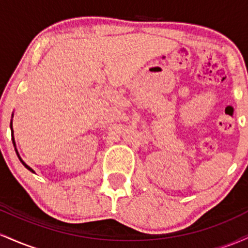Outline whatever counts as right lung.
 Instances as JSON below:
<instances>
[{"label": "right lung", "instance_id": "right-lung-1", "mask_svg": "<svg viewBox=\"0 0 248 248\" xmlns=\"http://www.w3.org/2000/svg\"><path fill=\"white\" fill-rule=\"evenodd\" d=\"M13 115H14V114H13ZM10 128H11V136H13V138H11V139H13V143H14V147H15L16 154H17V156H18L19 161H21V162H22V163H23V166H24L25 168H27V169H28V170H30V171H31V172H35V171H33V170H32V169H31V168H30L29 166H27V164H25V163H24V162H23V160H22V158H21V157H19V155H18V152H17V149H16V143H15V139H14V132H13V122H10Z\"/></svg>", "mask_w": 248, "mask_h": 248}]
</instances>
